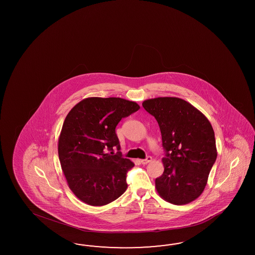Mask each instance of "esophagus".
<instances>
[{"mask_svg":"<svg viewBox=\"0 0 255 255\" xmlns=\"http://www.w3.org/2000/svg\"><path fill=\"white\" fill-rule=\"evenodd\" d=\"M152 161V158L150 157V156H147L146 159H143V160H140V162L142 163V164H147L148 162H150Z\"/></svg>","mask_w":255,"mask_h":255,"instance_id":"obj_1","label":"esophagus"}]
</instances>
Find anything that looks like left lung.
<instances>
[{"mask_svg":"<svg viewBox=\"0 0 255 255\" xmlns=\"http://www.w3.org/2000/svg\"><path fill=\"white\" fill-rule=\"evenodd\" d=\"M162 133L164 171L155 179L163 200L186 205L200 196L216 161L215 134L208 118L187 101L158 97L142 103Z\"/></svg>","mask_w":255,"mask_h":255,"instance_id":"left-lung-1","label":"left lung"}]
</instances>
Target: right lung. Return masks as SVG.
I'll return each instance as SVG.
<instances>
[{
    "instance_id": "add662e5",
    "label": "right lung",
    "mask_w": 255,
    "mask_h": 255,
    "mask_svg": "<svg viewBox=\"0 0 255 255\" xmlns=\"http://www.w3.org/2000/svg\"><path fill=\"white\" fill-rule=\"evenodd\" d=\"M139 108L135 102L119 97H89L70 110L58 153L67 184L79 200L101 207L126 191V174L134 163L107 149H120L116 126Z\"/></svg>"
}]
</instances>
